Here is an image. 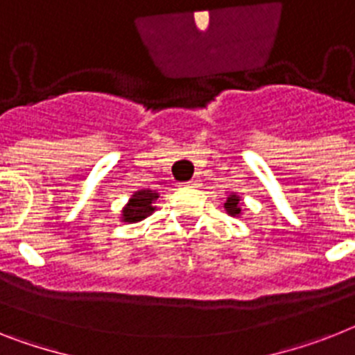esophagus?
Segmentation results:
<instances>
[{"instance_id": "34e87169", "label": "esophagus", "mask_w": 355, "mask_h": 355, "mask_svg": "<svg viewBox=\"0 0 355 355\" xmlns=\"http://www.w3.org/2000/svg\"><path fill=\"white\" fill-rule=\"evenodd\" d=\"M184 186H186V187H198V180H196V178H193V180L186 182Z\"/></svg>"}]
</instances>
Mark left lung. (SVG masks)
Here are the masks:
<instances>
[{"label":"left lung","mask_w":355,"mask_h":355,"mask_svg":"<svg viewBox=\"0 0 355 355\" xmlns=\"http://www.w3.org/2000/svg\"><path fill=\"white\" fill-rule=\"evenodd\" d=\"M223 207H225L227 214H231V216H240V214H242V204H240V196H238L236 193H231V195L227 196L225 204H223Z\"/></svg>","instance_id":"8db88e82"}]
</instances>
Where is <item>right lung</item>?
I'll use <instances>...</instances> for the list:
<instances>
[{
  "instance_id": "obj_1",
  "label": "right lung",
  "mask_w": 355,
  "mask_h": 355,
  "mask_svg": "<svg viewBox=\"0 0 355 355\" xmlns=\"http://www.w3.org/2000/svg\"><path fill=\"white\" fill-rule=\"evenodd\" d=\"M157 200H159V193L151 191V189H141V191L133 193L132 198L128 200L126 207L122 209V222L135 223L148 218L155 211L153 204Z\"/></svg>"
}]
</instances>
